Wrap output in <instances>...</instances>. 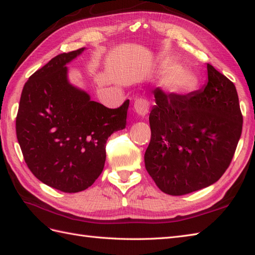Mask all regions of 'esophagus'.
Instances as JSON below:
<instances>
[{
  "label": "esophagus",
  "instance_id": "34e87169",
  "mask_svg": "<svg viewBox=\"0 0 255 255\" xmlns=\"http://www.w3.org/2000/svg\"><path fill=\"white\" fill-rule=\"evenodd\" d=\"M133 108H134V112L137 113V115L144 117L149 113L150 103L148 100L143 99V97H138V99L134 100Z\"/></svg>",
  "mask_w": 255,
  "mask_h": 255
}]
</instances>
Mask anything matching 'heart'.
<instances>
[{
  "label": "heart",
  "instance_id": "1",
  "mask_svg": "<svg viewBox=\"0 0 255 255\" xmlns=\"http://www.w3.org/2000/svg\"><path fill=\"white\" fill-rule=\"evenodd\" d=\"M174 68L173 64H170L166 69ZM195 82V75L193 72L189 71L187 69L178 68L173 70L172 72L167 74V77L164 79V86L170 91H181V90H187Z\"/></svg>",
  "mask_w": 255,
  "mask_h": 255
}]
</instances>
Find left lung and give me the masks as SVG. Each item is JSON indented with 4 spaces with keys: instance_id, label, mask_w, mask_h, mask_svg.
<instances>
[{
    "instance_id": "left-lung-1",
    "label": "left lung",
    "mask_w": 255,
    "mask_h": 255,
    "mask_svg": "<svg viewBox=\"0 0 255 255\" xmlns=\"http://www.w3.org/2000/svg\"><path fill=\"white\" fill-rule=\"evenodd\" d=\"M208 82L182 95L153 91L145 170L162 192L180 196L217 182L241 137L243 117L235 84L207 64Z\"/></svg>"
}]
</instances>
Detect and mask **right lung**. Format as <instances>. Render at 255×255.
I'll return each instance as SVG.
<instances>
[{
  "label": "right lung",
  "instance_id": "obj_1",
  "mask_svg": "<svg viewBox=\"0 0 255 255\" xmlns=\"http://www.w3.org/2000/svg\"><path fill=\"white\" fill-rule=\"evenodd\" d=\"M84 49L60 53L31 74L16 116V136L28 169L64 193L84 191L100 176L107 139L126 127L129 106L127 100L107 108L69 83L66 64Z\"/></svg>",
  "mask_w": 255,
  "mask_h": 255
}]
</instances>
